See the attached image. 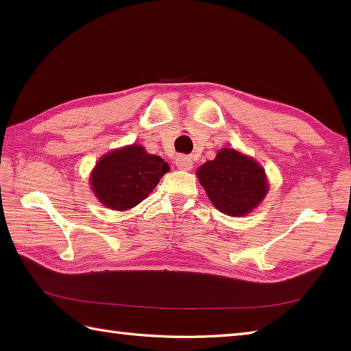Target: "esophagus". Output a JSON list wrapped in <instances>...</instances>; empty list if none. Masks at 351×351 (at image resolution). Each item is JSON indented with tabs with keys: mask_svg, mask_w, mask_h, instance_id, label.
Wrapping results in <instances>:
<instances>
[{
	"mask_svg": "<svg viewBox=\"0 0 351 351\" xmlns=\"http://www.w3.org/2000/svg\"><path fill=\"white\" fill-rule=\"evenodd\" d=\"M176 167L181 170H190L193 167V160L187 155L176 156Z\"/></svg>",
	"mask_w": 351,
	"mask_h": 351,
	"instance_id": "obj_1",
	"label": "esophagus"
}]
</instances>
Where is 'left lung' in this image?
Segmentation results:
<instances>
[{"mask_svg":"<svg viewBox=\"0 0 351 351\" xmlns=\"http://www.w3.org/2000/svg\"><path fill=\"white\" fill-rule=\"evenodd\" d=\"M196 173L213 205L232 217L252 213L268 191L263 166L235 149H220Z\"/></svg>","mask_w":351,"mask_h":351,"instance_id":"8db88e82","label":"left lung"}]
</instances>
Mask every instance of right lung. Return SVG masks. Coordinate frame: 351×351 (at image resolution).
<instances>
[{"instance_id":"right-lung-1","label":"right lung","mask_w":351,"mask_h":351,"mask_svg":"<svg viewBox=\"0 0 351 351\" xmlns=\"http://www.w3.org/2000/svg\"><path fill=\"white\" fill-rule=\"evenodd\" d=\"M169 169L161 156L147 154L140 145H130L114 149L96 162L90 185L104 206L126 211L145 200Z\"/></svg>"}]
</instances>
